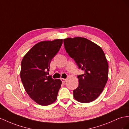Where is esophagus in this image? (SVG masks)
<instances>
[{
  "instance_id": "esophagus-1",
  "label": "esophagus",
  "mask_w": 129,
  "mask_h": 129,
  "mask_svg": "<svg viewBox=\"0 0 129 129\" xmlns=\"http://www.w3.org/2000/svg\"><path fill=\"white\" fill-rule=\"evenodd\" d=\"M61 80L62 81V83H64L65 82H66V81H67V79H65V78H61Z\"/></svg>"
}]
</instances>
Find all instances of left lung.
I'll use <instances>...</instances> for the list:
<instances>
[{"mask_svg": "<svg viewBox=\"0 0 129 129\" xmlns=\"http://www.w3.org/2000/svg\"><path fill=\"white\" fill-rule=\"evenodd\" d=\"M68 54L84 74L79 75V85L73 90L74 98L82 103L97 99L108 80V64L103 50L89 40L80 37L64 39Z\"/></svg>", "mask_w": 129, "mask_h": 129, "instance_id": "8db88e82", "label": "left lung"}]
</instances>
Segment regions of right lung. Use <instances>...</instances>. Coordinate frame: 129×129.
Segmentation results:
<instances>
[{
    "label": "right lung",
    "instance_id": "obj_1",
    "mask_svg": "<svg viewBox=\"0 0 129 129\" xmlns=\"http://www.w3.org/2000/svg\"><path fill=\"white\" fill-rule=\"evenodd\" d=\"M62 44V39L39 42L22 60L20 76L23 85L29 96L41 106L52 104L57 100L61 81L47 74L52 59Z\"/></svg>",
    "mask_w": 129,
    "mask_h": 129
}]
</instances>
